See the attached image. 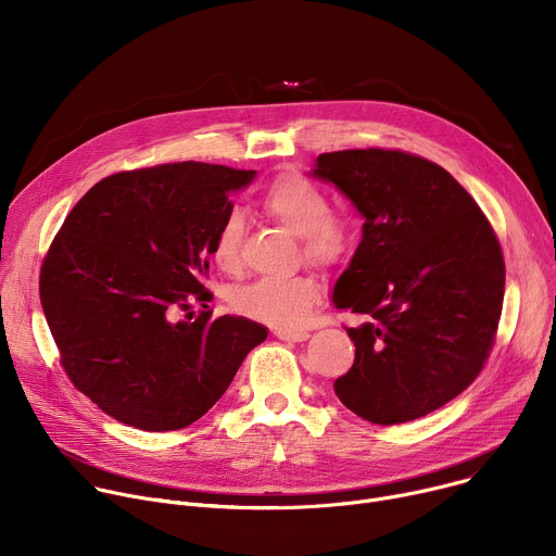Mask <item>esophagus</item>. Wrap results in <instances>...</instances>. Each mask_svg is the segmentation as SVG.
Instances as JSON below:
<instances>
[{
  "label": "esophagus",
  "mask_w": 556,
  "mask_h": 556,
  "mask_svg": "<svg viewBox=\"0 0 556 556\" xmlns=\"http://www.w3.org/2000/svg\"><path fill=\"white\" fill-rule=\"evenodd\" d=\"M275 337L281 339V341H288V343H301L309 334L305 330H275Z\"/></svg>",
  "instance_id": "1"
}]
</instances>
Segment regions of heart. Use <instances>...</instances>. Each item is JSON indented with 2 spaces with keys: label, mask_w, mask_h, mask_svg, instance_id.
I'll return each instance as SVG.
<instances>
[{
  "label": "heart",
  "mask_w": 556,
  "mask_h": 556,
  "mask_svg": "<svg viewBox=\"0 0 556 556\" xmlns=\"http://www.w3.org/2000/svg\"><path fill=\"white\" fill-rule=\"evenodd\" d=\"M262 213L299 237L301 255L316 268H332L352 251V222L332 211L328 193L301 174L275 178L260 200ZM244 217L228 211L211 237V257L228 275L242 270ZM319 283L312 277H264L235 290L232 307L249 319L279 330L301 328L319 301Z\"/></svg>",
  "instance_id": "obj_1"
}]
</instances>
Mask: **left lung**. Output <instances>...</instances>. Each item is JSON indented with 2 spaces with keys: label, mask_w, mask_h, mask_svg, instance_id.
I'll use <instances>...</instances> for the list:
<instances>
[{
  "label": "left lung",
  "mask_w": 556,
  "mask_h": 556,
  "mask_svg": "<svg viewBox=\"0 0 556 556\" xmlns=\"http://www.w3.org/2000/svg\"><path fill=\"white\" fill-rule=\"evenodd\" d=\"M314 176L363 213V240L334 288L354 365L334 380L339 401L371 425L418 420L484 369L504 305L497 235L440 165L403 149H345L316 157Z\"/></svg>",
  "instance_id": "1"
}]
</instances>
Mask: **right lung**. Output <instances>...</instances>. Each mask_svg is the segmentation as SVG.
<instances>
[{
  "label": "right lung",
  "mask_w": 556,
  "mask_h": 556,
  "mask_svg": "<svg viewBox=\"0 0 556 556\" xmlns=\"http://www.w3.org/2000/svg\"><path fill=\"white\" fill-rule=\"evenodd\" d=\"M255 172L165 163L118 172L74 204L43 257L39 296L70 382L114 420L178 431L200 420L268 332L191 307L230 191ZM185 313L189 323H176Z\"/></svg>",
  "instance_id": "add662e5"
}]
</instances>
